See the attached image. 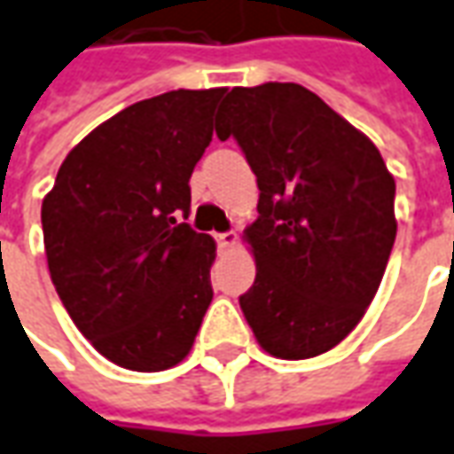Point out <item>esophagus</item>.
Here are the masks:
<instances>
[{
	"label": "esophagus",
	"instance_id": "34e87169",
	"mask_svg": "<svg viewBox=\"0 0 454 454\" xmlns=\"http://www.w3.org/2000/svg\"><path fill=\"white\" fill-rule=\"evenodd\" d=\"M215 241H218V246H221L223 251H228V248H233V246L239 243V233H236V231H228V233H218V236H215Z\"/></svg>",
	"mask_w": 454,
	"mask_h": 454
}]
</instances>
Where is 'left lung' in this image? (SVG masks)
I'll return each mask as SVG.
<instances>
[{
  "label": "left lung",
  "instance_id": "left-lung-1",
  "mask_svg": "<svg viewBox=\"0 0 454 454\" xmlns=\"http://www.w3.org/2000/svg\"><path fill=\"white\" fill-rule=\"evenodd\" d=\"M215 135L239 140L261 191L243 231L256 281L239 299L256 341L276 359L334 349L372 304L397 236L380 150L296 82L233 87Z\"/></svg>",
  "mask_w": 454,
  "mask_h": 454
}]
</instances>
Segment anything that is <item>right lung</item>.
Here are the masks:
<instances>
[{
    "instance_id": "1",
    "label": "right lung",
    "mask_w": 454,
    "mask_h": 454,
    "mask_svg": "<svg viewBox=\"0 0 454 454\" xmlns=\"http://www.w3.org/2000/svg\"><path fill=\"white\" fill-rule=\"evenodd\" d=\"M226 87L140 100L85 135L42 200L50 278L74 326L113 364H180L211 306L215 241L178 223L208 113Z\"/></svg>"
}]
</instances>
